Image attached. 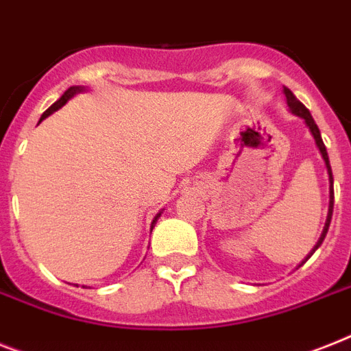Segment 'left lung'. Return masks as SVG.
Returning <instances> with one entry per match:
<instances>
[{
    "label": "left lung",
    "instance_id": "obj_1",
    "mask_svg": "<svg viewBox=\"0 0 351 351\" xmlns=\"http://www.w3.org/2000/svg\"><path fill=\"white\" fill-rule=\"evenodd\" d=\"M285 92V97H287V104H289L290 111L292 113H295L298 117H301V119H304V122H306V126L310 128V131H312V135H314L315 138V144H317L319 151H321V155H323V160L324 164H326V169H328V176H330V207H328V218H326V223H324V229H323V234H321V238H319L317 245H315L314 249H312V252L308 254V258L312 254H314L315 250L319 249V245L323 243L324 236H326V232H328V227H330V221H332V213H333V176H332V167H330V160H328V153H326V147H324L323 144V138H321V133H319V128L317 124L314 122V119H312V115H310V111L304 108L303 102H299L298 99H295V95L292 92H290L289 88H283ZM306 258V259H308ZM304 259V261H306ZM303 261V263H304ZM301 263V265H303Z\"/></svg>",
    "mask_w": 351,
    "mask_h": 351
}]
</instances>
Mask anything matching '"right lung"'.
Instances as JSON below:
<instances>
[{
  "label": "right lung",
  "instance_id": "obj_1",
  "mask_svg": "<svg viewBox=\"0 0 351 351\" xmlns=\"http://www.w3.org/2000/svg\"><path fill=\"white\" fill-rule=\"evenodd\" d=\"M81 90H82V88H79V86H72V88H68L66 92H64V95H62L61 99H59V101H56V102H53L52 106L48 108V110L45 111V113H43V115H41V119H39V122H41L43 119H47V117L50 115V113H53V111H56V110H59V108H61V106H64V104H66V102H68V99H70V97H73V95H75L77 92H81ZM158 216H160V215H156V218H155V220H153V223H151V229H153V225H155V223H156V220H158Z\"/></svg>",
  "mask_w": 351,
  "mask_h": 351
}]
</instances>
